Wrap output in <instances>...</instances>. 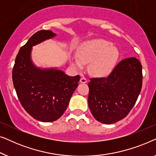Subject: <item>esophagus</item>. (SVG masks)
<instances>
[{
	"label": "esophagus",
	"instance_id": "obj_1",
	"mask_svg": "<svg viewBox=\"0 0 156 156\" xmlns=\"http://www.w3.org/2000/svg\"><path fill=\"white\" fill-rule=\"evenodd\" d=\"M80 82L83 83V84H84V83H87V78L85 77V76H82V77H81V79H80Z\"/></svg>",
	"mask_w": 156,
	"mask_h": 156
}]
</instances>
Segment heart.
Returning <instances> with one entry per match:
<instances>
[{
    "label": "heart",
    "mask_w": 156,
    "mask_h": 156,
    "mask_svg": "<svg viewBox=\"0 0 156 156\" xmlns=\"http://www.w3.org/2000/svg\"><path fill=\"white\" fill-rule=\"evenodd\" d=\"M119 57L117 48L104 39H94L83 44L78 52V59H72V65L78 68L82 63H90L89 72L94 76L105 77L115 68Z\"/></svg>",
    "instance_id": "heart-1"
}]
</instances>
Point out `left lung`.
I'll return each mask as SVG.
<instances>
[{"label":"left lung","instance_id":"1","mask_svg":"<svg viewBox=\"0 0 156 156\" xmlns=\"http://www.w3.org/2000/svg\"><path fill=\"white\" fill-rule=\"evenodd\" d=\"M142 65L136 57L121 61L108 77L91 78L88 105L99 122L112 124L129 114L142 87Z\"/></svg>","mask_w":156,"mask_h":156}]
</instances>
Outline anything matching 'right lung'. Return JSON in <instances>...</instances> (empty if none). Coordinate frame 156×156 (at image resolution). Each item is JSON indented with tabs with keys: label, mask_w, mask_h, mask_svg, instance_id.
<instances>
[{
	"label": "right lung",
	"mask_w": 156,
	"mask_h": 156,
	"mask_svg": "<svg viewBox=\"0 0 156 156\" xmlns=\"http://www.w3.org/2000/svg\"><path fill=\"white\" fill-rule=\"evenodd\" d=\"M51 30L38 31L17 55L12 69V82L24 109L36 120L52 122L61 117L78 86L80 76H70L57 68L41 69L31 59L33 46L51 39Z\"/></svg>",
	"instance_id": "1"
}]
</instances>
